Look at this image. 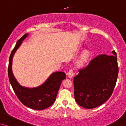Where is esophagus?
<instances>
[{
    "label": "esophagus",
    "mask_w": 126,
    "mask_h": 126,
    "mask_svg": "<svg viewBox=\"0 0 126 126\" xmlns=\"http://www.w3.org/2000/svg\"><path fill=\"white\" fill-rule=\"evenodd\" d=\"M73 75H74L73 71L72 70H70L69 72H68V78H72L73 76Z\"/></svg>",
    "instance_id": "esophagus-1"
}]
</instances>
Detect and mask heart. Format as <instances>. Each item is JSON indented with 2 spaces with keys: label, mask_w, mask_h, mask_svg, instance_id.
Wrapping results in <instances>:
<instances>
[{
  "label": "heart",
  "mask_w": 126,
  "mask_h": 126,
  "mask_svg": "<svg viewBox=\"0 0 126 126\" xmlns=\"http://www.w3.org/2000/svg\"><path fill=\"white\" fill-rule=\"evenodd\" d=\"M90 55H91V53H90V50H83L82 52L81 53V55H80L79 59L78 62V64L79 66L85 65L88 62V61H89Z\"/></svg>",
  "instance_id": "b5f03b06"
}]
</instances>
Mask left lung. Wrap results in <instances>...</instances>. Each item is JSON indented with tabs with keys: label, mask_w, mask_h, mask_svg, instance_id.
I'll use <instances>...</instances> for the list:
<instances>
[{
	"label": "left lung",
	"mask_w": 126,
	"mask_h": 126,
	"mask_svg": "<svg viewBox=\"0 0 126 126\" xmlns=\"http://www.w3.org/2000/svg\"><path fill=\"white\" fill-rule=\"evenodd\" d=\"M111 53L98 55L74 78L75 99L81 107L95 108L111 96L118 75L116 53Z\"/></svg>",
	"instance_id": "1"
}]
</instances>
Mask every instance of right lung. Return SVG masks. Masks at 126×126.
<instances>
[{
    "mask_svg": "<svg viewBox=\"0 0 126 126\" xmlns=\"http://www.w3.org/2000/svg\"><path fill=\"white\" fill-rule=\"evenodd\" d=\"M28 36V33L24 34L17 42L11 51L8 68L9 80L14 92L23 104L32 109L44 110L51 106L55 101L61 84L63 80L65 79L66 75L63 72L53 73L45 82L34 88L25 87L18 83L12 72L13 58L22 41Z\"/></svg>",
    "mask_w": 126,
    "mask_h": 126,
    "instance_id": "add662e5",
    "label": "right lung"
}]
</instances>
